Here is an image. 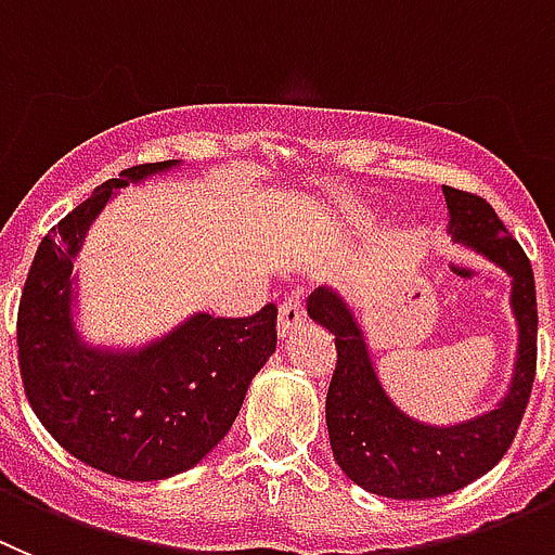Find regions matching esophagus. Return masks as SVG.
<instances>
[{
  "label": "esophagus",
  "mask_w": 555,
  "mask_h": 555,
  "mask_svg": "<svg viewBox=\"0 0 555 555\" xmlns=\"http://www.w3.org/2000/svg\"><path fill=\"white\" fill-rule=\"evenodd\" d=\"M304 321H307V312H304L301 296H298V293L284 296L282 304H279V334L287 337V334L296 326H301Z\"/></svg>",
  "instance_id": "obj_1"
}]
</instances>
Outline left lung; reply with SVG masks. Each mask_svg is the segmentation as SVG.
Here are the masks:
<instances>
[{
	"instance_id": "8db88e82",
	"label": "left lung",
	"mask_w": 555,
	"mask_h": 555,
	"mask_svg": "<svg viewBox=\"0 0 555 555\" xmlns=\"http://www.w3.org/2000/svg\"><path fill=\"white\" fill-rule=\"evenodd\" d=\"M442 193L453 241L512 276L517 362L508 392L495 409L456 426L414 421L378 382L357 314L337 289L318 287L307 301L309 318L326 326L337 346V367L326 396L334 459L353 483L396 501L451 495L492 470L520 428L537 373V287L526 251L481 196L456 188H442Z\"/></svg>"
}]
</instances>
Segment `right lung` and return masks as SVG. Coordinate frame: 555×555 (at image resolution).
<instances>
[{
	"label": "right lung",
	"instance_id": "add662e5",
	"mask_svg": "<svg viewBox=\"0 0 555 555\" xmlns=\"http://www.w3.org/2000/svg\"><path fill=\"white\" fill-rule=\"evenodd\" d=\"M179 159L99 184L35 251L18 304V367L38 421L79 462L124 481L191 470L227 437L248 384L276 351V307L193 318L143 348H93L74 326V257L104 204Z\"/></svg>",
	"mask_w": 555,
	"mask_h": 555
}]
</instances>
